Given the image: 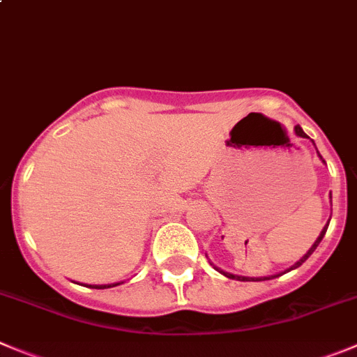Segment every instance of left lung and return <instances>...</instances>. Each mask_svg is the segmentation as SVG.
<instances>
[{"label":"left lung","instance_id":"8db88e82","mask_svg":"<svg viewBox=\"0 0 357 357\" xmlns=\"http://www.w3.org/2000/svg\"><path fill=\"white\" fill-rule=\"evenodd\" d=\"M296 133H298V135H301V137H306V135H305V132H303V130H301V126H299V125L296 126ZM319 156H321V155H319ZM321 160H322V156H321ZM322 162H324V160H322ZM328 225H329V222H328ZM328 225H326V227L322 229L321 236H319V238H317V241H315L314 245H312V248H310L308 252H306V254L303 255V257L299 259L298 262H296V264H292L291 268L287 269V271H292V269L299 268V266H301L303 262H305L306 259L310 257V255L314 254V252H315V248H317V246H319V243H321V241H322V238H324L326 231H328ZM216 269H218V268H216ZM218 271H220V269H218ZM287 271H284V273H287ZM220 273H222V275H225V276H227V278H232V280L236 278V280H241V282H262V280H269V276H266V278H248V276H238V275H231V273H225V271H220ZM284 273H282V275H284ZM276 276H280V275H275V276H271V278H276Z\"/></svg>","mask_w":357,"mask_h":357}]
</instances>
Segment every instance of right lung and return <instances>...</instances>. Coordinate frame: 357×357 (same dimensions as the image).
<instances>
[{"label":"right lung","mask_w":357,"mask_h":357,"mask_svg":"<svg viewBox=\"0 0 357 357\" xmlns=\"http://www.w3.org/2000/svg\"><path fill=\"white\" fill-rule=\"evenodd\" d=\"M116 285H119V284H112V285H89V287L91 289H109V287H116Z\"/></svg>","instance_id":"obj_1"}]
</instances>
